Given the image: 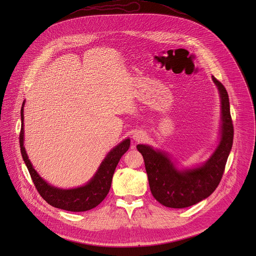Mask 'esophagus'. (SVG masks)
I'll return each mask as SVG.
<instances>
[{"label":"esophagus","instance_id":"1","mask_svg":"<svg viewBox=\"0 0 256 256\" xmlns=\"http://www.w3.org/2000/svg\"><path fill=\"white\" fill-rule=\"evenodd\" d=\"M132 139H134V141H136V142L144 141L145 140V134L141 130H136L135 132H134Z\"/></svg>","mask_w":256,"mask_h":256}]
</instances>
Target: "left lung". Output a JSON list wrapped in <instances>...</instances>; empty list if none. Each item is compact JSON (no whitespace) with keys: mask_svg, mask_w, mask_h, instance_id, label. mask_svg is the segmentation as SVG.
Segmentation results:
<instances>
[{"mask_svg":"<svg viewBox=\"0 0 256 256\" xmlns=\"http://www.w3.org/2000/svg\"><path fill=\"white\" fill-rule=\"evenodd\" d=\"M212 78L221 100V126L219 143L206 163L180 169L168 152L150 145H137L144 158L152 194L167 208H184L200 202L216 190L222 178L232 147L234 126L227 91L216 78Z\"/></svg>","mask_w":256,"mask_h":256,"instance_id":"1","label":"left lung"}]
</instances>
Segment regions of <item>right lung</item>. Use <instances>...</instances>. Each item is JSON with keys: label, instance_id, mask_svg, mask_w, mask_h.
I'll use <instances>...</instances> for the list:
<instances>
[{"label": "right lung", "instance_id": "obj_1", "mask_svg": "<svg viewBox=\"0 0 256 256\" xmlns=\"http://www.w3.org/2000/svg\"><path fill=\"white\" fill-rule=\"evenodd\" d=\"M24 106L20 110L22 117V130L20 134V146L24 162L28 168L32 180L36 186L37 191L48 204L54 208L65 210L68 212H86L98 206L106 198L110 191L113 174L116 166L121 158L130 148V138L124 139L117 144L115 147L108 152L106 158L102 160L96 174L91 178L87 184L72 188V189H61L58 186H54L46 182L38 172L34 169L31 164L24 146Z\"/></svg>", "mask_w": 256, "mask_h": 256}]
</instances>
